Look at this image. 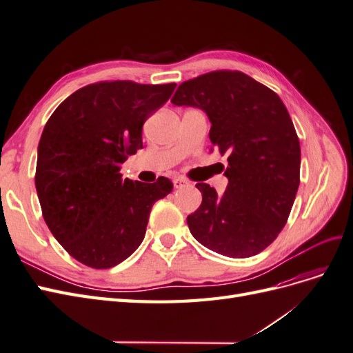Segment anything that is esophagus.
<instances>
[{"label": "esophagus", "instance_id": "34e87169", "mask_svg": "<svg viewBox=\"0 0 353 353\" xmlns=\"http://www.w3.org/2000/svg\"><path fill=\"white\" fill-rule=\"evenodd\" d=\"M188 185V181L184 179V178H175L174 179V187L178 190V188H183V187H187Z\"/></svg>", "mask_w": 353, "mask_h": 353}]
</instances>
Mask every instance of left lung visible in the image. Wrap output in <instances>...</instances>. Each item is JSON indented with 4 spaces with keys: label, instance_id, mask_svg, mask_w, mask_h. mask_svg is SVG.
I'll return each instance as SVG.
<instances>
[{
    "label": "left lung",
    "instance_id": "8db88e82",
    "mask_svg": "<svg viewBox=\"0 0 353 353\" xmlns=\"http://www.w3.org/2000/svg\"><path fill=\"white\" fill-rule=\"evenodd\" d=\"M170 103L205 112L212 145L228 154L225 193L196 184L193 237L230 258L262 252L285 225L301 176V144L281 99L241 72L216 70L181 83Z\"/></svg>",
    "mask_w": 353,
    "mask_h": 353
}]
</instances>
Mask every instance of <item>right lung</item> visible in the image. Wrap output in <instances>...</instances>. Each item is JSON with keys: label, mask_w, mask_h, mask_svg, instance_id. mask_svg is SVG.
I'll return each mask as SVG.
<instances>
[{"label": "right lung", "mask_w": 353, "mask_h": 353, "mask_svg": "<svg viewBox=\"0 0 353 353\" xmlns=\"http://www.w3.org/2000/svg\"><path fill=\"white\" fill-rule=\"evenodd\" d=\"M176 83L113 81L87 85L63 101L38 144L35 187L52 236L81 263L105 270L131 256L152 206L172 191L122 179L121 165L143 148V125Z\"/></svg>", "instance_id": "obj_1"}]
</instances>
